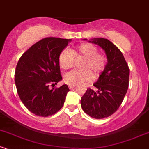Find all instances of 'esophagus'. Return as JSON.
I'll return each mask as SVG.
<instances>
[{
	"label": "esophagus",
	"instance_id": "obj_1",
	"mask_svg": "<svg viewBox=\"0 0 149 149\" xmlns=\"http://www.w3.org/2000/svg\"><path fill=\"white\" fill-rule=\"evenodd\" d=\"M75 87H76V85H69V88H70V89H72V88H74Z\"/></svg>",
	"mask_w": 149,
	"mask_h": 149
}]
</instances>
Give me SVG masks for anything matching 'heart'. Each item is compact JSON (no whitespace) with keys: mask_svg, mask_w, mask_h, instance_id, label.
<instances>
[{"mask_svg":"<svg viewBox=\"0 0 149 149\" xmlns=\"http://www.w3.org/2000/svg\"><path fill=\"white\" fill-rule=\"evenodd\" d=\"M83 57L81 68L84 70H74L65 75V81L70 85L88 83L99 77L104 70L107 58L104 55L98 52V49L94 45L84 42L69 51L64 49L58 57L59 65L64 70H68L72 67L74 58Z\"/></svg>","mask_w":149,"mask_h":149,"instance_id":"1","label":"heart"}]
</instances>
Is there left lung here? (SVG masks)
Returning a JSON list of instances; mask_svg holds the SVG:
<instances>
[{"label": "left lung", "mask_w": 149, "mask_h": 149, "mask_svg": "<svg viewBox=\"0 0 149 149\" xmlns=\"http://www.w3.org/2000/svg\"><path fill=\"white\" fill-rule=\"evenodd\" d=\"M89 42L105 51L107 64L93 84L95 89L88 88L81 97V106L91 117L101 119L113 114L122 103L129 87V68L122 52L109 40L94 38Z\"/></svg>", "instance_id": "obj_1"}]
</instances>
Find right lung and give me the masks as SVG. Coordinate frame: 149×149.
<instances>
[{
	"mask_svg": "<svg viewBox=\"0 0 149 149\" xmlns=\"http://www.w3.org/2000/svg\"><path fill=\"white\" fill-rule=\"evenodd\" d=\"M70 41L52 37L43 38L18 60L15 76L17 94L25 107L37 116H51L63 106L70 89L67 84L54 87L62 79L59 55Z\"/></svg>",
	"mask_w": 149,
	"mask_h": 149,
	"instance_id": "add662e5",
	"label": "right lung"
}]
</instances>
